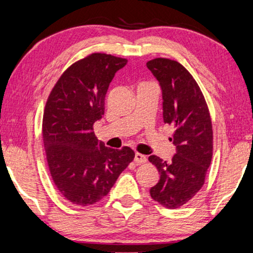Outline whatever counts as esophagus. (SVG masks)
Returning a JSON list of instances; mask_svg holds the SVG:
<instances>
[{
  "instance_id": "34e87169",
  "label": "esophagus",
  "mask_w": 253,
  "mask_h": 253,
  "mask_svg": "<svg viewBox=\"0 0 253 253\" xmlns=\"http://www.w3.org/2000/svg\"><path fill=\"white\" fill-rule=\"evenodd\" d=\"M147 161H148L147 156H144V155H142V154H138V152H136V154H135L134 162L136 163V164H144V163H147Z\"/></svg>"
}]
</instances>
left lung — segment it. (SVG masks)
Returning <instances> with one entry per match:
<instances>
[{
    "instance_id": "left-lung-1",
    "label": "left lung",
    "mask_w": 253,
    "mask_h": 253,
    "mask_svg": "<svg viewBox=\"0 0 253 253\" xmlns=\"http://www.w3.org/2000/svg\"><path fill=\"white\" fill-rule=\"evenodd\" d=\"M163 91L164 123L173 128L176 152L169 163L152 155L161 179L150 196L167 209L187 204L205 182L213 155V130L210 111L196 80L176 60L155 58L147 63Z\"/></svg>"
}]
</instances>
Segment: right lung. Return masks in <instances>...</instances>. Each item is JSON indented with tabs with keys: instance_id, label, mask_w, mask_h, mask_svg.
Instances as JSON below:
<instances>
[{
	"instance_id": "add662e5",
	"label": "right lung",
	"mask_w": 253,
	"mask_h": 253,
	"mask_svg": "<svg viewBox=\"0 0 253 253\" xmlns=\"http://www.w3.org/2000/svg\"><path fill=\"white\" fill-rule=\"evenodd\" d=\"M127 64L94 52L64 71L50 91L42 120V136L51 179L72 204L92 205L110 193L135 152L106 148L94 133L104 115L105 95L117 71Z\"/></svg>"
}]
</instances>
